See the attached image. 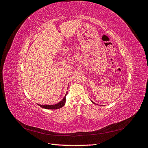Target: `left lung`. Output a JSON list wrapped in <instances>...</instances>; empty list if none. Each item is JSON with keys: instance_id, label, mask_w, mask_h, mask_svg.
Masks as SVG:
<instances>
[{"instance_id": "obj_1", "label": "left lung", "mask_w": 148, "mask_h": 148, "mask_svg": "<svg viewBox=\"0 0 148 148\" xmlns=\"http://www.w3.org/2000/svg\"><path fill=\"white\" fill-rule=\"evenodd\" d=\"M91 102H92V103H93V104H95V102H92V101H91Z\"/></svg>"}]
</instances>
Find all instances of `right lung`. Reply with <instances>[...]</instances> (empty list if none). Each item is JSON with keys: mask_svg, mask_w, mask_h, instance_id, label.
Instances as JSON below:
<instances>
[{"mask_svg": "<svg viewBox=\"0 0 148 148\" xmlns=\"http://www.w3.org/2000/svg\"><path fill=\"white\" fill-rule=\"evenodd\" d=\"M67 93H68V92H66L65 97L63 98V99H62L61 101H60L59 102H58L57 104H53V105H41V104H38V105L40 107H42V108L46 109H60L65 105V103L66 102V96L67 95Z\"/></svg>", "mask_w": 148, "mask_h": 148, "instance_id": "1", "label": "right lung"}]
</instances>
